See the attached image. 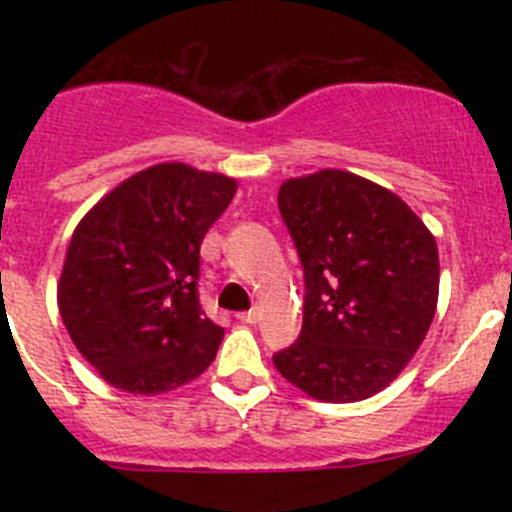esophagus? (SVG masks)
Here are the masks:
<instances>
[{
    "label": "esophagus",
    "mask_w": 512,
    "mask_h": 512,
    "mask_svg": "<svg viewBox=\"0 0 512 512\" xmlns=\"http://www.w3.org/2000/svg\"><path fill=\"white\" fill-rule=\"evenodd\" d=\"M237 319H240L242 324H257L260 322V309L252 307V309H247V312H240L237 314Z\"/></svg>",
    "instance_id": "esophagus-1"
}]
</instances>
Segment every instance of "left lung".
Listing matches in <instances>:
<instances>
[{
    "label": "left lung",
    "mask_w": 512,
    "mask_h": 512,
    "mask_svg": "<svg viewBox=\"0 0 512 512\" xmlns=\"http://www.w3.org/2000/svg\"><path fill=\"white\" fill-rule=\"evenodd\" d=\"M304 270L297 342L277 371L317 401L374 396L421 347L438 302V247L391 190L347 173L289 178L277 195Z\"/></svg>",
    "instance_id": "1"
}]
</instances>
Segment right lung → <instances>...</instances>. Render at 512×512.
I'll return each instance as SVG.
<instances>
[{
  "label": "right lung",
  "instance_id": "add662e5",
  "mask_svg": "<svg viewBox=\"0 0 512 512\" xmlns=\"http://www.w3.org/2000/svg\"><path fill=\"white\" fill-rule=\"evenodd\" d=\"M235 190L227 175L158 163L76 225L56 297L71 342L103 381L156 396L215 359L225 329L200 307V245Z\"/></svg>",
  "mask_w": 512,
  "mask_h": 512
}]
</instances>
